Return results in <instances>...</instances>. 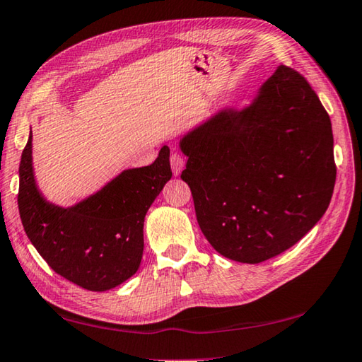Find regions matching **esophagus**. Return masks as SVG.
Segmentation results:
<instances>
[{
	"label": "esophagus",
	"mask_w": 362,
	"mask_h": 362,
	"mask_svg": "<svg viewBox=\"0 0 362 362\" xmlns=\"http://www.w3.org/2000/svg\"><path fill=\"white\" fill-rule=\"evenodd\" d=\"M170 168H173V173L174 175H179L182 173L183 166H185V158L179 153V152H173L170 153Z\"/></svg>",
	"instance_id": "esophagus-1"
}]
</instances>
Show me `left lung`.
Segmentation results:
<instances>
[{
	"mask_svg": "<svg viewBox=\"0 0 362 362\" xmlns=\"http://www.w3.org/2000/svg\"><path fill=\"white\" fill-rule=\"evenodd\" d=\"M180 147L201 231L229 259L256 264L284 253L331 202V118L305 77L285 64L252 106L215 115Z\"/></svg>",
	"mask_w": 362,
	"mask_h": 362,
	"instance_id": "left-lung-1",
	"label": "left lung"
}]
</instances>
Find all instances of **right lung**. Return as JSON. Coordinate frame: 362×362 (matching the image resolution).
Masks as SVG:
<instances>
[{
	"instance_id": "add662e5",
	"label": "right lung",
	"mask_w": 362,
	"mask_h": 362,
	"mask_svg": "<svg viewBox=\"0 0 362 362\" xmlns=\"http://www.w3.org/2000/svg\"><path fill=\"white\" fill-rule=\"evenodd\" d=\"M18 175V212L37 253L72 284L106 291L139 269L144 218L173 170L169 148L164 146L150 166L124 170L100 193L62 209L45 201L36 187L30 133Z\"/></svg>"
}]
</instances>
